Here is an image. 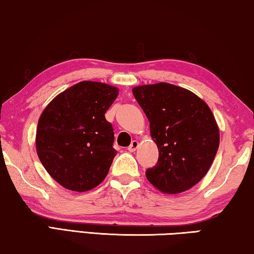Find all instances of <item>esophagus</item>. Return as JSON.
<instances>
[{
	"mask_svg": "<svg viewBox=\"0 0 254 254\" xmlns=\"http://www.w3.org/2000/svg\"><path fill=\"white\" fill-rule=\"evenodd\" d=\"M138 145H139V143L137 142V140H132L131 144L129 145V147H128V151H129V152H135L136 149H137V147H138Z\"/></svg>",
	"mask_w": 254,
	"mask_h": 254,
	"instance_id": "34e87169",
	"label": "esophagus"
}]
</instances>
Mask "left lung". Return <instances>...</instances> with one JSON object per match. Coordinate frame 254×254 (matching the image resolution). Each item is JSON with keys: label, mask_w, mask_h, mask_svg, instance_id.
Instances as JSON below:
<instances>
[{"label": "left lung", "mask_w": 254, "mask_h": 254, "mask_svg": "<svg viewBox=\"0 0 254 254\" xmlns=\"http://www.w3.org/2000/svg\"><path fill=\"white\" fill-rule=\"evenodd\" d=\"M149 122L159 161L146 171L163 193L192 188L208 172L219 146V128L208 105L191 91L159 82L132 88Z\"/></svg>", "instance_id": "obj_1"}]
</instances>
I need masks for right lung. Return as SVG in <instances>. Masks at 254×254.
I'll list each match as a JSON object with an SVG mask.
<instances>
[{"mask_svg": "<svg viewBox=\"0 0 254 254\" xmlns=\"http://www.w3.org/2000/svg\"><path fill=\"white\" fill-rule=\"evenodd\" d=\"M119 90L82 81L56 95L41 112L36 151L41 164L65 189L84 192L105 180L117 151L105 114Z\"/></svg>", "mask_w": 254, "mask_h": 254, "instance_id": "1", "label": "right lung"}]
</instances>
